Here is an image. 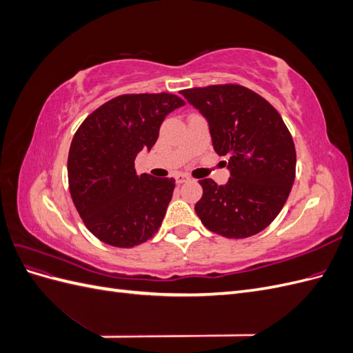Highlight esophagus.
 <instances>
[{"instance_id": "1", "label": "esophagus", "mask_w": 353, "mask_h": 353, "mask_svg": "<svg viewBox=\"0 0 353 353\" xmlns=\"http://www.w3.org/2000/svg\"><path fill=\"white\" fill-rule=\"evenodd\" d=\"M188 179H190V176L187 174H176L175 175L176 184H183V183H185V181H188Z\"/></svg>"}]
</instances>
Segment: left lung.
<instances>
[{"label": "left lung", "mask_w": 353, "mask_h": 353, "mask_svg": "<svg viewBox=\"0 0 353 353\" xmlns=\"http://www.w3.org/2000/svg\"><path fill=\"white\" fill-rule=\"evenodd\" d=\"M209 122L213 148L227 156L230 181L200 179L203 196L196 213L209 231L248 239L276 218L296 176L290 131L271 103L239 83L183 90Z\"/></svg>", "instance_id": "obj_1"}]
</instances>
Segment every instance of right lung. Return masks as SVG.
Returning <instances> with one entry per match:
<instances>
[{
  "label": "right lung",
  "instance_id": "right-lung-1",
  "mask_svg": "<svg viewBox=\"0 0 353 353\" xmlns=\"http://www.w3.org/2000/svg\"><path fill=\"white\" fill-rule=\"evenodd\" d=\"M184 104L169 92L117 95L74 132L68 157L70 196L100 241L130 249L162 225L175 179L138 175L134 162L154 145L166 114Z\"/></svg>",
  "mask_w": 353,
  "mask_h": 353
}]
</instances>
